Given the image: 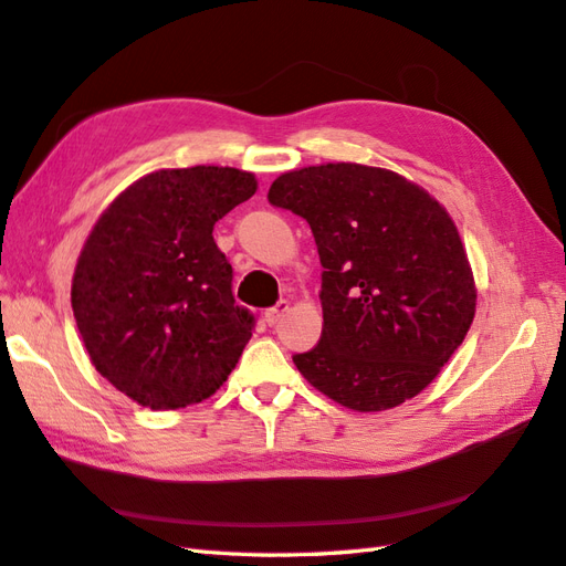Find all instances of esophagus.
Instances as JSON below:
<instances>
[{
    "label": "esophagus",
    "mask_w": 566,
    "mask_h": 566,
    "mask_svg": "<svg viewBox=\"0 0 566 566\" xmlns=\"http://www.w3.org/2000/svg\"><path fill=\"white\" fill-rule=\"evenodd\" d=\"M286 311H289V301H284V298L277 301V304H274L272 308L265 311V323H268V325H277Z\"/></svg>",
    "instance_id": "obj_1"
}]
</instances>
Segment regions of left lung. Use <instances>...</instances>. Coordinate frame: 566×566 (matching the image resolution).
I'll use <instances>...</instances> for the list:
<instances>
[{
    "label": "left lung",
    "mask_w": 566,
    "mask_h": 566,
    "mask_svg": "<svg viewBox=\"0 0 566 566\" xmlns=\"http://www.w3.org/2000/svg\"><path fill=\"white\" fill-rule=\"evenodd\" d=\"M268 200L308 221L321 255L323 335L294 364L323 396L380 412L422 392L475 318L461 235L433 197L388 168L282 174Z\"/></svg>",
    "instance_id": "obj_1"
}]
</instances>
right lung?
<instances>
[{
  "instance_id": "obj_1",
  "label": "right lung",
  "mask_w": 566,
  "mask_h": 566,
  "mask_svg": "<svg viewBox=\"0 0 566 566\" xmlns=\"http://www.w3.org/2000/svg\"><path fill=\"white\" fill-rule=\"evenodd\" d=\"M258 190L229 166L164 168L98 217L76 260L72 308L91 364L151 410L214 396L253 335L214 223Z\"/></svg>"
}]
</instances>
